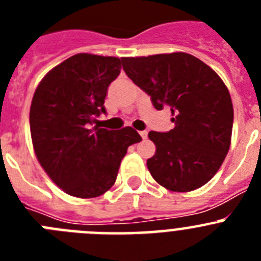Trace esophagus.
I'll return each instance as SVG.
<instances>
[{
	"instance_id": "esophagus-1",
	"label": "esophagus",
	"mask_w": 261,
	"mask_h": 261,
	"mask_svg": "<svg viewBox=\"0 0 261 261\" xmlns=\"http://www.w3.org/2000/svg\"><path fill=\"white\" fill-rule=\"evenodd\" d=\"M140 136H141V137H142V140H146V138H147V132H146V130H141V132H140Z\"/></svg>"
}]
</instances>
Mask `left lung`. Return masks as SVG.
<instances>
[{"instance_id":"left-lung-1","label":"left lung","mask_w":261,"mask_h":261,"mask_svg":"<svg viewBox=\"0 0 261 261\" xmlns=\"http://www.w3.org/2000/svg\"><path fill=\"white\" fill-rule=\"evenodd\" d=\"M123 68L156 110L171 111L174 129L149 132L155 154L146 165L154 180L172 192L208 183L231 144L234 110L220 75L186 52L123 57Z\"/></svg>"}]
</instances>
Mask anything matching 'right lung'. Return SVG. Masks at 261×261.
<instances>
[{
    "mask_svg": "<svg viewBox=\"0 0 261 261\" xmlns=\"http://www.w3.org/2000/svg\"><path fill=\"white\" fill-rule=\"evenodd\" d=\"M123 59L77 53L43 77L32 96L30 130L34 151L50 180L65 193L93 199L116 181L121 159L141 136L132 126L90 129L105 110L108 85Z\"/></svg>",
    "mask_w": 261,
    "mask_h": 261,
    "instance_id": "1",
    "label": "right lung"
}]
</instances>
